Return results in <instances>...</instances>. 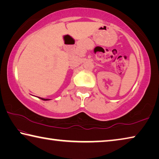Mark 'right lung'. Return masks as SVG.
I'll return each instance as SVG.
<instances>
[{
    "label": "right lung",
    "mask_w": 159,
    "mask_h": 159,
    "mask_svg": "<svg viewBox=\"0 0 159 159\" xmlns=\"http://www.w3.org/2000/svg\"><path fill=\"white\" fill-rule=\"evenodd\" d=\"M39 98L43 99V100H49V99H43V98Z\"/></svg>",
    "instance_id": "right-lung-1"
}]
</instances>
